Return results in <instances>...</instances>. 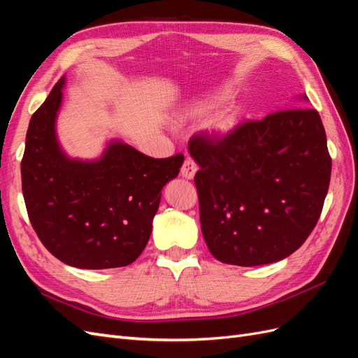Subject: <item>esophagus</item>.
I'll return each instance as SVG.
<instances>
[{"instance_id":"1","label":"esophagus","mask_w":358,"mask_h":358,"mask_svg":"<svg viewBox=\"0 0 358 358\" xmlns=\"http://www.w3.org/2000/svg\"><path fill=\"white\" fill-rule=\"evenodd\" d=\"M197 170H199V167L196 162H194L191 158H187L185 161H183V166L180 169V176L185 179H194Z\"/></svg>"}]
</instances>
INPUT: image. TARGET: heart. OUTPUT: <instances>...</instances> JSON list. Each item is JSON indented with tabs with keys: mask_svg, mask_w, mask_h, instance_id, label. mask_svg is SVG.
Listing matches in <instances>:
<instances>
[{
	"mask_svg": "<svg viewBox=\"0 0 358 358\" xmlns=\"http://www.w3.org/2000/svg\"><path fill=\"white\" fill-rule=\"evenodd\" d=\"M225 94H229V90L221 88L218 92H213L212 95L206 96V99L189 103L185 109H183L182 116L185 119L203 117L210 110V107H213L220 100H222V96H225ZM241 117H242L241 106L236 103H229L222 107H218V109L213 110L208 116V119H206L204 122V129L216 140L229 138L236 129L239 128Z\"/></svg>",
	"mask_w": 358,
	"mask_h": 358,
	"instance_id": "obj_1",
	"label": "heart"
}]
</instances>
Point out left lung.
<instances>
[{
  "label": "left lung",
  "instance_id": "1",
  "mask_svg": "<svg viewBox=\"0 0 358 358\" xmlns=\"http://www.w3.org/2000/svg\"><path fill=\"white\" fill-rule=\"evenodd\" d=\"M299 101L308 103L306 94ZM189 154L200 167L194 182L201 233L220 262L243 267L280 262L317 225L331 158L315 109L270 113L224 140L196 136Z\"/></svg>",
  "mask_w": 358,
  "mask_h": 358
}]
</instances>
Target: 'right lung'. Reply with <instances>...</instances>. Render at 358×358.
I'll use <instances>...</instances> for the list:
<instances>
[{"label": "right lung", "mask_w": 358, "mask_h": 358, "mask_svg": "<svg viewBox=\"0 0 358 358\" xmlns=\"http://www.w3.org/2000/svg\"><path fill=\"white\" fill-rule=\"evenodd\" d=\"M66 76L32 115L20 173L29 221L41 243L78 268L136 262L152 233L161 191L179 175L183 157L150 158L121 138L92 159L70 157L57 121Z\"/></svg>", "instance_id": "right-lung-1"}]
</instances>
